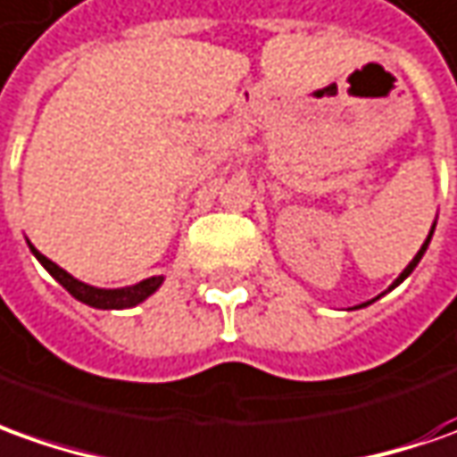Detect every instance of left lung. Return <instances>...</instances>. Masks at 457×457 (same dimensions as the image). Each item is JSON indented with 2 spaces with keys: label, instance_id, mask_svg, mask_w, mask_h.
Segmentation results:
<instances>
[{
  "label": "left lung",
  "instance_id": "obj_1",
  "mask_svg": "<svg viewBox=\"0 0 457 457\" xmlns=\"http://www.w3.org/2000/svg\"><path fill=\"white\" fill-rule=\"evenodd\" d=\"M433 232H435V225H433V229H430V235H428V240H425V243H422V247H420V250H417V255L412 260H410V265H407V268H404V270H402L400 276H397V280H395V283H392V286H389V288H386V291H392V288H397V286H400L402 280H404V278L410 276V273H412V270H415L417 268V262H420V260H422V255H425V250H428V245H430V240H433ZM385 291V293H386ZM385 293H382V295H385ZM377 298H379V295H377ZM377 298H374V301H377ZM374 301H367V303H361V306H356V308H364V306H370V303H374Z\"/></svg>",
  "mask_w": 457,
  "mask_h": 457
}]
</instances>
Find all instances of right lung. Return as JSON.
I'll return each mask as SVG.
<instances>
[{"label": "right lung", "instance_id": "right-lung-1", "mask_svg": "<svg viewBox=\"0 0 457 457\" xmlns=\"http://www.w3.org/2000/svg\"><path fill=\"white\" fill-rule=\"evenodd\" d=\"M27 245H29L32 255L42 262V268H45L50 276L55 278L57 283H60L65 291L71 293L72 298H78L80 303H86V306L90 308H101V311L134 308L138 306V303H144L151 293L159 291V286L164 283V276H151L146 278V280H141V283H136V286H126V288H96V286H87V283H83V280L72 278L68 270H62V268L55 265L50 258H45V255H42L40 250H37L32 243H27Z\"/></svg>", "mask_w": 457, "mask_h": 457}]
</instances>
